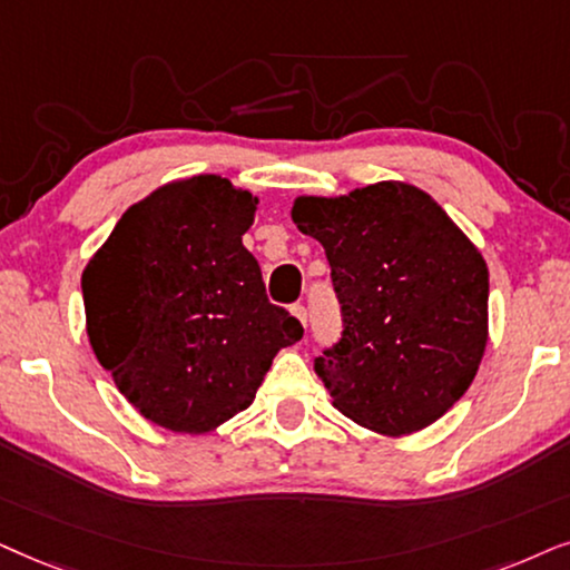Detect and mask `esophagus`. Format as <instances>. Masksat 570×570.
<instances>
[{"label": "esophagus", "mask_w": 570, "mask_h": 570, "mask_svg": "<svg viewBox=\"0 0 570 570\" xmlns=\"http://www.w3.org/2000/svg\"><path fill=\"white\" fill-rule=\"evenodd\" d=\"M292 313L299 317V323H302V325H307V307H305V305H294V307H292Z\"/></svg>", "instance_id": "esophagus-1"}]
</instances>
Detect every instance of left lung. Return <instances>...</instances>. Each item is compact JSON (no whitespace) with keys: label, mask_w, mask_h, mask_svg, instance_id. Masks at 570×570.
Wrapping results in <instances>:
<instances>
[{"label":"left lung","mask_w":570,"mask_h":570,"mask_svg":"<svg viewBox=\"0 0 570 570\" xmlns=\"http://www.w3.org/2000/svg\"><path fill=\"white\" fill-rule=\"evenodd\" d=\"M292 218L325 247L341 336L315 356L333 406L406 435L472 385L488 344V265L449 214L401 181L299 197Z\"/></svg>","instance_id":"obj_1"}]
</instances>
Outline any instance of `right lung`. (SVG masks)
I'll use <instances>...</instances> for the list:
<instances>
[{
	"label": "right lung",
	"mask_w": 570,
	"mask_h": 570,
	"mask_svg": "<svg viewBox=\"0 0 570 570\" xmlns=\"http://www.w3.org/2000/svg\"><path fill=\"white\" fill-rule=\"evenodd\" d=\"M255 203L216 174L127 208L82 271L90 346L121 396L174 432H208L253 404L302 323L268 302L242 245Z\"/></svg>",
	"instance_id": "add662e5"
}]
</instances>
